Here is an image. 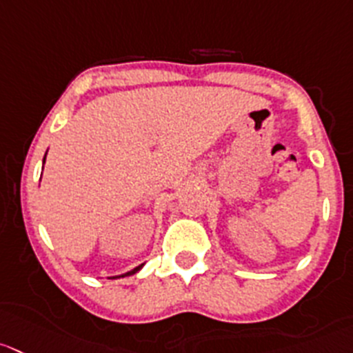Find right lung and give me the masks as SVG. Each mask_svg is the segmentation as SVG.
Here are the masks:
<instances>
[{"label":"right lung","mask_w":353,"mask_h":353,"mask_svg":"<svg viewBox=\"0 0 353 353\" xmlns=\"http://www.w3.org/2000/svg\"><path fill=\"white\" fill-rule=\"evenodd\" d=\"M43 163H45V161H43ZM140 268H142V265H140V267H137V268H133L132 272H128V274H124V275H133V274H135V272H139ZM124 275H117V277H124ZM117 277H110V279H117Z\"/></svg>","instance_id":"add662e5"}]
</instances>
